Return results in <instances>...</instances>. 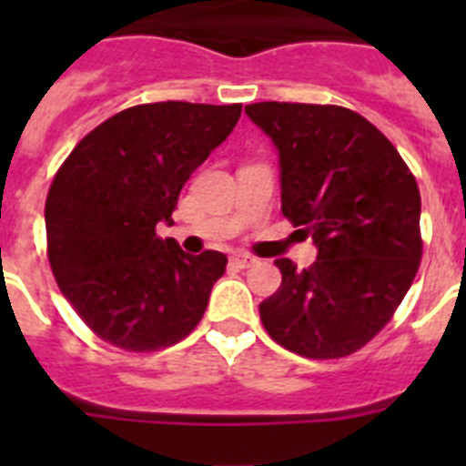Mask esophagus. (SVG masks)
<instances>
[{
	"mask_svg": "<svg viewBox=\"0 0 466 466\" xmlns=\"http://www.w3.org/2000/svg\"><path fill=\"white\" fill-rule=\"evenodd\" d=\"M230 263L236 266V268H249V266H254L257 263V258L252 257V254H245V252H238L230 257Z\"/></svg>",
	"mask_w": 466,
	"mask_h": 466,
	"instance_id": "obj_1",
	"label": "esophagus"
}]
</instances>
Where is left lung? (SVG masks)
<instances>
[{"label":"left lung","mask_w":466,"mask_h":466,"mask_svg":"<svg viewBox=\"0 0 466 466\" xmlns=\"http://www.w3.org/2000/svg\"><path fill=\"white\" fill-rule=\"evenodd\" d=\"M279 156L282 214L317 247L310 268L278 258L258 306L270 339L308 360L364 348L392 319L422 257L420 191L394 144L336 105L245 106Z\"/></svg>","instance_id":"1"}]
</instances>
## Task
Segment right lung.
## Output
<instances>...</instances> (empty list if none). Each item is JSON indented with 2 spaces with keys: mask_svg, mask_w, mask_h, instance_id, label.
<instances>
[{
  "mask_svg": "<svg viewBox=\"0 0 466 466\" xmlns=\"http://www.w3.org/2000/svg\"><path fill=\"white\" fill-rule=\"evenodd\" d=\"M242 105L154 102L118 111L67 156L46 198L48 261L76 315L106 343L154 352L187 339L224 275L156 226L188 177L236 127Z\"/></svg>",
  "mask_w": 466,
  "mask_h": 466,
  "instance_id": "obj_1",
  "label": "right lung"
}]
</instances>
